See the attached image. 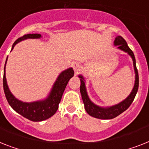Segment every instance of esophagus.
<instances>
[{
	"mask_svg": "<svg viewBox=\"0 0 149 149\" xmlns=\"http://www.w3.org/2000/svg\"><path fill=\"white\" fill-rule=\"evenodd\" d=\"M73 68H74V71L75 72V74H77L78 72L81 70V64L79 62H77V61H75V62H74L73 63Z\"/></svg>",
	"mask_w": 149,
	"mask_h": 149,
	"instance_id": "1",
	"label": "esophagus"
}]
</instances>
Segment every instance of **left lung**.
I'll list each match as a JSON object with an SVG mask.
<instances>
[{"label": "left lung", "instance_id": "obj_1", "mask_svg": "<svg viewBox=\"0 0 149 149\" xmlns=\"http://www.w3.org/2000/svg\"><path fill=\"white\" fill-rule=\"evenodd\" d=\"M113 43L115 46H117L118 49L121 50L124 52H126L128 55H130V57L132 58V62H133L134 71H135V74H135V84H134V87L132 88V91L126 99L120 102L119 104L110 106V107H100V106L97 105V104H94V102L91 100L89 96H88L87 88H86L84 77L81 74L78 75V77H80V81H81L80 92L81 94L83 103L84 104V109L90 116L97 118V119H100V120H111V119L116 117L122 113H123L125 110H127L133 101L139 88V74L137 68H136V58H135L133 52L128 46L126 40L120 36H117L115 38Z\"/></svg>", "mask_w": 149, "mask_h": 149}]
</instances>
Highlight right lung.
Segmentation results:
<instances>
[{
	"instance_id": "add662e5",
	"label": "right lung",
	"mask_w": 149,
	"mask_h": 149,
	"mask_svg": "<svg viewBox=\"0 0 149 149\" xmlns=\"http://www.w3.org/2000/svg\"><path fill=\"white\" fill-rule=\"evenodd\" d=\"M42 37L41 34L33 33L24 35L22 37L17 39L12 45L11 51L19 42L23 41L28 39H40ZM7 58L6 59L3 72V91L5 94L6 98L9 103L10 106L15 110L17 113L20 114L23 117L33 122H40L47 120L52 116L56 113L58 104L61 101V97L65 89L69 80L74 76V70L72 68H67L63 72H61L56 78V81L54 83L49 94L43 100H39L33 102H23L19 100L14 97L9 89L6 79L5 68L7 64Z\"/></svg>"
}]
</instances>
